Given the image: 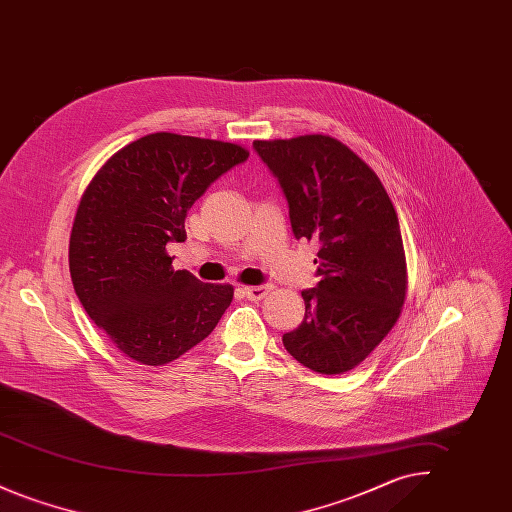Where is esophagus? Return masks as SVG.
<instances>
[{
	"mask_svg": "<svg viewBox=\"0 0 512 512\" xmlns=\"http://www.w3.org/2000/svg\"><path fill=\"white\" fill-rule=\"evenodd\" d=\"M270 290V286H247L244 288V295L249 301H261L267 297Z\"/></svg>",
	"mask_w": 512,
	"mask_h": 512,
	"instance_id": "esophagus-1",
	"label": "esophagus"
}]
</instances>
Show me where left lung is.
Instances as JSON below:
<instances>
[{
    "label": "left lung",
    "instance_id": "left-lung-1",
    "mask_svg": "<svg viewBox=\"0 0 512 512\" xmlns=\"http://www.w3.org/2000/svg\"><path fill=\"white\" fill-rule=\"evenodd\" d=\"M253 147L284 190L295 238L320 247V282L301 292L305 318L282 336L284 347L318 374L349 372L388 336L407 295L390 195L355 151L328 134L255 140Z\"/></svg>",
    "mask_w": 512,
    "mask_h": 512
}]
</instances>
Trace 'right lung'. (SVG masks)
I'll return each mask as SVG.
<instances>
[{"instance_id":"obj_1","label":"right lung","mask_w":512,"mask_h":512,"mask_svg":"<svg viewBox=\"0 0 512 512\" xmlns=\"http://www.w3.org/2000/svg\"><path fill=\"white\" fill-rule=\"evenodd\" d=\"M240 144L155 132L111 155L80 197L69 268L82 307L128 359L172 363L205 340L230 307V284L174 270L169 242L205 190L244 163Z\"/></svg>"}]
</instances>
